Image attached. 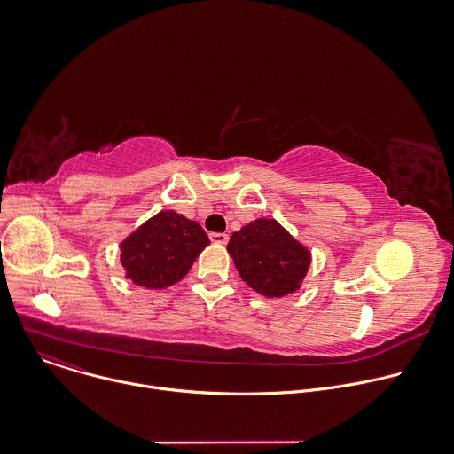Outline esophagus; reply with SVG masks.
Instances as JSON below:
<instances>
[{
    "label": "esophagus",
    "instance_id": "esophagus-1",
    "mask_svg": "<svg viewBox=\"0 0 454 454\" xmlns=\"http://www.w3.org/2000/svg\"><path fill=\"white\" fill-rule=\"evenodd\" d=\"M210 240L214 244H226L228 242V235L226 233H210Z\"/></svg>",
    "mask_w": 454,
    "mask_h": 454
}]
</instances>
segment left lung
Segmentation results:
<instances>
[{"label": "left lung", "mask_w": 454, "mask_h": 454, "mask_svg": "<svg viewBox=\"0 0 454 454\" xmlns=\"http://www.w3.org/2000/svg\"><path fill=\"white\" fill-rule=\"evenodd\" d=\"M226 249L242 281L270 299L301 290L311 265V251L276 219L260 217L242 226Z\"/></svg>", "instance_id": "left-lung-1"}]
</instances>
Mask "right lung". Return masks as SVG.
I'll list each match as a JSON object with an SVG mask.
<instances>
[{
	"label": "right lung",
	"instance_id": "add662e5",
	"mask_svg": "<svg viewBox=\"0 0 454 454\" xmlns=\"http://www.w3.org/2000/svg\"><path fill=\"white\" fill-rule=\"evenodd\" d=\"M208 244L196 221L160 210L120 242V262L134 285L162 290L184 279Z\"/></svg>",
	"mask_w": 454,
	"mask_h": 454
}]
</instances>
